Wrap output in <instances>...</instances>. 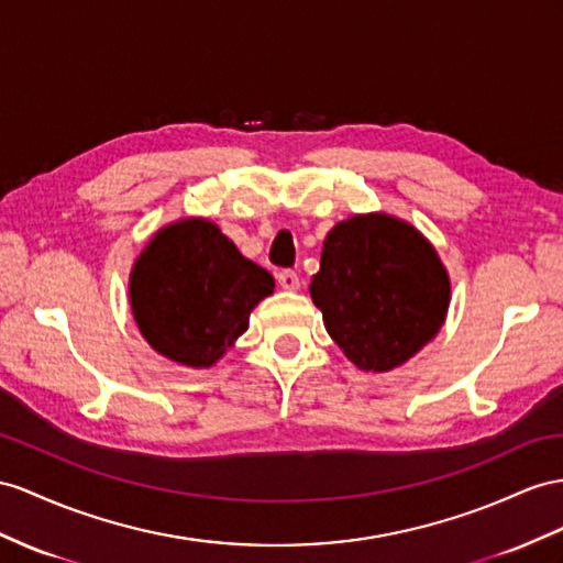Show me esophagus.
Returning <instances> with one entry per match:
<instances>
[{
  "instance_id": "1",
  "label": "esophagus",
  "mask_w": 563,
  "mask_h": 563,
  "mask_svg": "<svg viewBox=\"0 0 563 563\" xmlns=\"http://www.w3.org/2000/svg\"><path fill=\"white\" fill-rule=\"evenodd\" d=\"M278 283H280L283 290H287V292L299 290V276H297L295 271H290V268H285V271L278 273Z\"/></svg>"
}]
</instances>
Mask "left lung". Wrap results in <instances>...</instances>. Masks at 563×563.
<instances>
[{
    "instance_id": "left-lung-1",
    "label": "left lung",
    "mask_w": 563,
    "mask_h": 563,
    "mask_svg": "<svg viewBox=\"0 0 563 563\" xmlns=\"http://www.w3.org/2000/svg\"><path fill=\"white\" fill-rule=\"evenodd\" d=\"M309 292L328 335L362 371H393L438 335L450 276L411 223L356 213L330 230Z\"/></svg>"
}]
</instances>
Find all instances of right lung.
I'll use <instances>...</instances> for the list:
<instances>
[{"label": "right lung", "instance_id": "right-lung-1", "mask_svg": "<svg viewBox=\"0 0 563 563\" xmlns=\"http://www.w3.org/2000/svg\"><path fill=\"white\" fill-rule=\"evenodd\" d=\"M273 276L244 258L216 223L183 219L158 230L131 271V307L142 338L190 368H209L273 292Z\"/></svg>", "mask_w": 563, "mask_h": 563}]
</instances>
